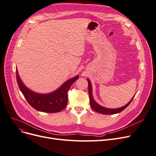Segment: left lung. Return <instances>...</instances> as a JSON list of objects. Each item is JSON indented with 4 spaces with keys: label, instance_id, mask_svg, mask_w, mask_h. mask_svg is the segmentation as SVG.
I'll list each match as a JSON object with an SVG mask.
<instances>
[{
    "label": "left lung",
    "instance_id": "obj_1",
    "mask_svg": "<svg viewBox=\"0 0 156 156\" xmlns=\"http://www.w3.org/2000/svg\"><path fill=\"white\" fill-rule=\"evenodd\" d=\"M88 81V85H89V98H90V104L91 106V108L92 109L96 111L98 113H101V114H105V115H112V114H115L121 112L122 111H123L124 109L129 105L132 100L133 99L134 97L131 99V100L126 105L124 106H122L119 108H116V109H110V108H106L105 107L101 106L99 104H98L96 101H94L93 96H92V85L90 83V81L89 79H87Z\"/></svg>",
    "mask_w": 156,
    "mask_h": 156
}]
</instances>
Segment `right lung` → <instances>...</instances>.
I'll return each mask as SVG.
<instances>
[{
  "label": "right lung",
  "mask_w": 156,
  "mask_h": 156,
  "mask_svg": "<svg viewBox=\"0 0 156 156\" xmlns=\"http://www.w3.org/2000/svg\"><path fill=\"white\" fill-rule=\"evenodd\" d=\"M16 73L20 90L29 105L37 111L46 113H57L64 109L68 101L67 92L71 85L79 78L76 76L69 79L57 90L51 93L41 94L32 92L26 87L19 76L17 69Z\"/></svg>",
  "instance_id": "add662e5"
}]
</instances>
